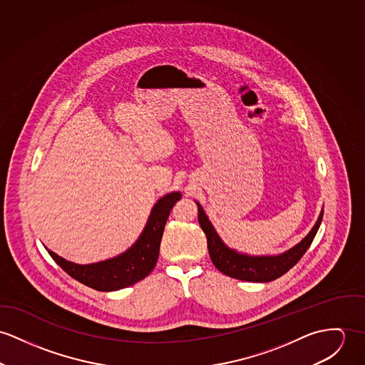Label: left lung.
Returning a JSON list of instances; mask_svg holds the SVG:
<instances>
[{
    "label": "left lung",
    "mask_w": 365,
    "mask_h": 365,
    "mask_svg": "<svg viewBox=\"0 0 365 365\" xmlns=\"http://www.w3.org/2000/svg\"><path fill=\"white\" fill-rule=\"evenodd\" d=\"M196 204L199 210V214H197L199 224L207 237V247L214 266L221 273L232 279H238L242 282H252V283L273 282L282 277L291 267H294L311 246L324 218V210H322L309 234L291 249L279 255L255 256V255L238 252L237 249L227 246L218 235V232L215 231L211 221L208 220L207 214L204 212L202 204L199 202H196Z\"/></svg>",
    "instance_id": "8db88e82"
}]
</instances>
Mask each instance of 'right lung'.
Returning <instances> with one entry per match:
<instances>
[{"label":"right lung","mask_w":365,"mask_h":365,"mask_svg":"<svg viewBox=\"0 0 365 365\" xmlns=\"http://www.w3.org/2000/svg\"><path fill=\"white\" fill-rule=\"evenodd\" d=\"M182 199L180 192H170L154 204L147 224L125 252L89 264H78L47 249L53 260L73 279L98 291H118L145 279L157 264L163 228L175 202Z\"/></svg>","instance_id":"obj_1"}]
</instances>
